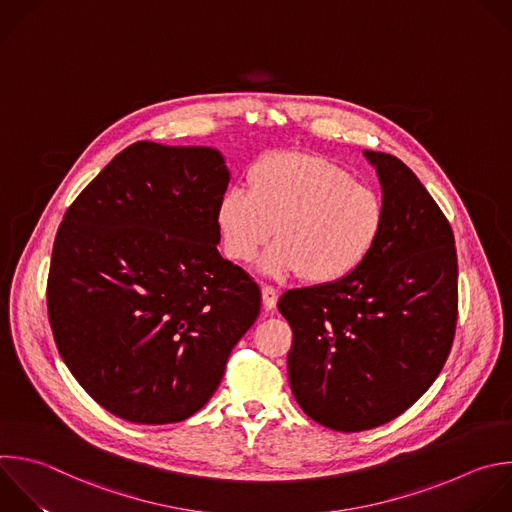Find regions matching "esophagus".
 Segmentation results:
<instances>
[{"label": "esophagus", "mask_w": 512, "mask_h": 512, "mask_svg": "<svg viewBox=\"0 0 512 512\" xmlns=\"http://www.w3.org/2000/svg\"><path fill=\"white\" fill-rule=\"evenodd\" d=\"M261 295H263V307L265 309H275V305H277V289L271 287V285H263Z\"/></svg>", "instance_id": "34e87169"}]
</instances>
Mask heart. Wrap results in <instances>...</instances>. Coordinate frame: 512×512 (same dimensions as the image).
I'll return each mask as SVG.
<instances>
[{
    "label": "heart",
    "mask_w": 512,
    "mask_h": 512,
    "mask_svg": "<svg viewBox=\"0 0 512 512\" xmlns=\"http://www.w3.org/2000/svg\"><path fill=\"white\" fill-rule=\"evenodd\" d=\"M249 193L231 187L215 211L229 259L251 261L275 233L259 269L327 285L354 273L374 251L386 221L380 195L346 168L307 152H271L247 175Z\"/></svg>",
    "instance_id": "1"
}]
</instances>
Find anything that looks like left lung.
<instances>
[{
	"label": "left lung",
	"mask_w": 512,
	"mask_h": 512,
	"mask_svg": "<svg viewBox=\"0 0 512 512\" xmlns=\"http://www.w3.org/2000/svg\"><path fill=\"white\" fill-rule=\"evenodd\" d=\"M382 185L386 221L370 257L348 277L289 289L291 392L337 432L382 426L438 378L458 319V261L448 219L396 156L366 150Z\"/></svg>",
	"instance_id": "left-lung-1"
}]
</instances>
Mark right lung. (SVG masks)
Listing matches in <instances>:
<instances>
[{
  "label": "right lung",
  "instance_id": "1",
  "mask_svg": "<svg viewBox=\"0 0 512 512\" xmlns=\"http://www.w3.org/2000/svg\"><path fill=\"white\" fill-rule=\"evenodd\" d=\"M229 170L219 150L134 142L68 207L48 317L72 376L110 414L181 422L221 384L259 285L217 251Z\"/></svg>",
  "mask_w": 512,
  "mask_h": 512
}]
</instances>
